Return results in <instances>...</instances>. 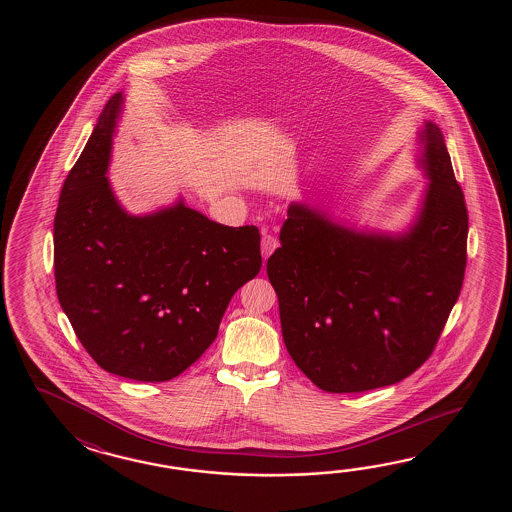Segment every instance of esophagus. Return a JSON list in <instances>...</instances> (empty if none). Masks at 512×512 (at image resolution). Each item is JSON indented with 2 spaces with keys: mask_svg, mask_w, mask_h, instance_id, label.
<instances>
[{
  "mask_svg": "<svg viewBox=\"0 0 512 512\" xmlns=\"http://www.w3.org/2000/svg\"><path fill=\"white\" fill-rule=\"evenodd\" d=\"M276 249H278V240L272 234H267V230H265L263 238H261V256H263V260H267Z\"/></svg>",
  "mask_w": 512,
  "mask_h": 512,
  "instance_id": "34e87169",
  "label": "esophagus"
}]
</instances>
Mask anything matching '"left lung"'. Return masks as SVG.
Returning <instances> with one entry per match:
<instances>
[{
    "label": "left lung",
    "mask_w": 512,
    "mask_h": 512,
    "mask_svg": "<svg viewBox=\"0 0 512 512\" xmlns=\"http://www.w3.org/2000/svg\"><path fill=\"white\" fill-rule=\"evenodd\" d=\"M417 163L428 185L397 234L351 229L291 203L267 274L294 364L324 392H368L412 375L457 302L468 216L445 137L426 120Z\"/></svg>",
    "instance_id": "8db88e82"
}]
</instances>
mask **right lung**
<instances>
[{
    "instance_id": "obj_1",
    "label": "right lung",
    "mask_w": 512,
    "mask_h": 512,
    "mask_svg": "<svg viewBox=\"0 0 512 512\" xmlns=\"http://www.w3.org/2000/svg\"><path fill=\"white\" fill-rule=\"evenodd\" d=\"M122 104V91L109 98L62 186L56 294L102 370L164 382L207 351L230 298L260 272V232L219 225L183 199L146 216L120 207L106 172Z\"/></svg>"
}]
</instances>
